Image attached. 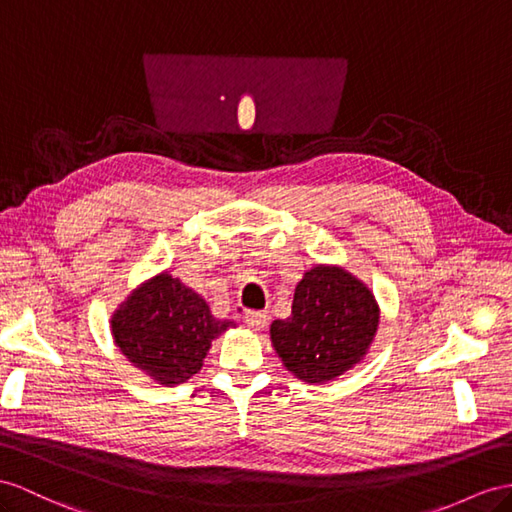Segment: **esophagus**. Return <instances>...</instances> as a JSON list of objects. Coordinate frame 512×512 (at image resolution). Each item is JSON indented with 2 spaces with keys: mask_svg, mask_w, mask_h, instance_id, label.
I'll use <instances>...</instances> for the list:
<instances>
[{
  "mask_svg": "<svg viewBox=\"0 0 512 512\" xmlns=\"http://www.w3.org/2000/svg\"><path fill=\"white\" fill-rule=\"evenodd\" d=\"M244 322L251 326L253 331H264L266 324H268V316L264 311H246Z\"/></svg>",
  "mask_w": 512,
  "mask_h": 512,
  "instance_id": "1",
  "label": "esophagus"
}]
</instances>
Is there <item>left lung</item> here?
Segmentation results:
<instances>
[{"instance_id": "left-lung-1", "label": "left lung", "mask_w": 512, "mask_h": 512, "mask_svg": "<svg viewBox=\"0 0 512 512\" xmlns=\"http://www.w3.org/2000/svg\"><path fill=\"white\" fill-rule=\"evenodd\" d=\"M381 322L376 296L342 266H311L294 290L292 316L270 324V342L298 381L324 385L359 365Z\"/></svg>"}]
</instances>
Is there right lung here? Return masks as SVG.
Returning <instances> with one entry per match:
<instances>
[{
	"label": "right lung",
	"instance_id": "right-lung-1",
	"mask_svg": "<svg viewBox=\"0 0 512 512\" xmlns=\"http://www.w3.org/2000/svg\"><path fill=\"white\" fill-rule=\"evenodd\" d=\"M235 326L233 320L214 318L207 300L168 270L131 290L110 320L116 348L164 387L186 383L201 372L214 339Z\"/></svg>",
	"mask_w": 512,
	"mask_h": 512
}]
</instances>
